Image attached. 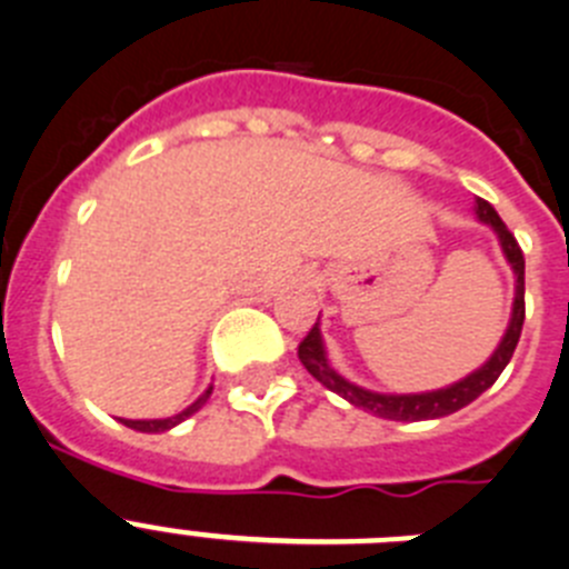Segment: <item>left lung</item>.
I'll list each match as a JSON object with an SVG mask.
<instances>
[{"label": "left lung", "mask_w": 569, "mask_h": 569, "mask_svg": "<svg viewBox=\"0 0 569 569\" xmlns=\"http://www.w3.org/2000/svg\"><path fill=\"white\" fill-rule=\"evenodd\" d=\"M476 216L481 222L490 224L496 230L501 241V250H505L507 261H510L512 273H516V299H512V316L510 325H507V333L501 339V345L496 347V353L485 361V365L470 373L467 379L456 381L450 387H441V390H430V393H405V396H387V393H373V390H365V387L347 381L345 376H339L330 367L328 353H325V341H321L319 319L310 328V333L301 339L299 345V359L301 365L308 367V373L316 381L339 393L341 399H347L350 405L361 407L367 413L379 416V419L390 421H421V419H441V416H450L461 407H467L470 401L479 399L485 390H490L496 385V379L501 376V370L507 367V361L516 353V345L521 339V325H525V253H521L516 236L507 230V224L501 222V216L496 213L490 202L485 199H476Z\"/></svg>", "instance_id": "1"}]
</instances>
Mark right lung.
<instances>
[{"instance_id":"1","label":"right lung","mask_w":569,"mask_h":569,"mask_svg":"<svg viewBox=\"0 0 569 569\" xmlns=\"http://www.w3.org/2000/svg\"><path fill=\"white\" fill-rule=\"evenodd\" d=\"M210 393H213V387H208V390H204V393L199 396V399H196L193 405L184 407L182 413L170 416V419H142V421L122 419V425H124V427H130V430H139V433H164V430H170V427H176V425H179V421L188 419V416H193L196 410H199V407H202L204 401L210 399Z\"/></svg>"}]
</instances>
